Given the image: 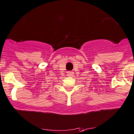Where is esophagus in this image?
Returning <instances> with one entry per match:
<instances>
[{
  "label": "esophagus",
  "instance_id": "obj_1",
  "mask_svg": "<svg viewBox=\"0 0 134 134\" xmlns=\"http://www.w3.org/2000/svg\"><path fill=\"white\" fill-rule=\"evenodd\" d=\"M67 75L68 76H71L74 75V72H72V71H68L67 73Z\"/></svg>",
  "mask_w": 134,
  "mask_h": 134
}]
</instances>
